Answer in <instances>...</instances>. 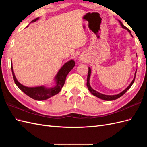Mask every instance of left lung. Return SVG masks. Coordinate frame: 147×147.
<instances>
[{"label": "left lung", "instance_id": "8db88e82", "mask_svg": "<svg viewBox=\"0 0 147 147\" xmlns=\"http://www.w3.org/2000/svg\"><path fill=\"white\" fill-rule=\"evenodd\" d=\"M118 21H119V22L120 24H121V26H122V28H124V29H126V30L128 31V32L131 34L130 30L129 29H127V28L126 27V26H124L123 24V23H121V22L119 20H118ZM136 72H137V70L136 71V72H135V77H134V79H133V80L132 81V82L131 83V84H129V86L127 87V88H126L125 90H124V91H123L119 93V94H117V95H112V96H110V95H105V94H101V93H99V92H97V91H95L94 90H93V89L91 87L90 84V79L91 73V70L90 67L88 68V77H87V83H86V85H87V86H88V88L89 91H90V92L91 93V94H92V95H94V96H95L96 97H98V98H100V99H103V100H115V99H118L119 97L122 96L124 94V93H125V92L129 90V88L131 87V86L132 85V84L134 83V80H135Z\"/></svg>", "mask_w": 147, "mask_h": 147}]
</instances>
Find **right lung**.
Returning <instances> with one entry per match:
<instances>
[{"instance_id": "right-lung-1", "label": "right lung", "mask_w": 147, "mask_h": 147, "mask_svg": "<svg viewBox=\"0 0 147 147\" xmlns=\"http://www.w3.org/2000/svg\"><path fill=\"white\" fill-rule=\"evenodd\" d=\"M39 18H35V20L31 21L30 23H33V22L36 21ZM74 66L75 61L72 59L65 63L56 75L55 78L56 82V86L53 88H48L44 86L37 87H27L23 85V84H21L17 80L14 72H13L12 63H11V68L13 79H14L15 83L17 86L22 91L24 92L26 95H28L32 99L37 100H46L53 96L58 94L61 91L62 88L64 86L67 75L70 72V71L74 67Z\"/></svg>"}]
</instances>
